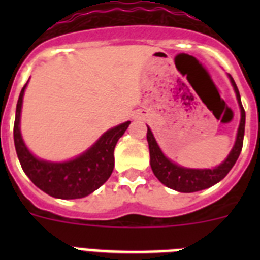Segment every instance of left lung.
I'll list each match as a JSON object with an SVG mask.
<instances>
[{
    "instance_id": "obj_1",
    "label": "left lung",
    "mask_w": 260,
    "mask_h": 260,
    "mask_svg": "<svg viewBox=\"0 0 260 260\" xmlns=\"http://www.w3.org/2000/svg\"><path fill=\"white\" fill-rule=\"evenodd\" d=\"M229 78H231L232 86L236 91L238 104H240L241 122L236 143H234L228 157L225 158L219 167L213 168V169H190V168H183L174 164L169 158L165 157L162 151L160 150V147L156 143L152 132L147 126V128H148L147 130V142H148V147H150L151 168H152L153 174L157 177V180L167 187H171V189L180 192H194L208 189L215 183L220 182L237 161L241 150H242L243 135H245V109H243L242 103H241V96L237 86H236L231 75H229Z\"/></svg>"
}]
</instances>
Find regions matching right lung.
<instances>
[{
    "mask_svg": "<svg viewBox=\"0 0 260 260\" xmlns=\"http://www.w3.org/2000/svg\"><path fill=\"white\" fill-rule=\"evenodd\" d=\"M28 83V82H27ZM20 91L14 122V144L22 169L39 189L59 199L84 198L110 177L114 168V147L126 132L130 121L110 128L84 153L65 162H50L35 157L20 135V112L24 89Z\"/></svg>",
    "mask_w": 260,
    "mask_h": 260,
    "instance_id": "add662e5",
    "label": "right lung"
}]
</instances>
